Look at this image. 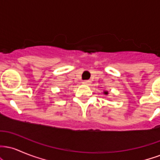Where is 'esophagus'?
Segmentation results:
<instances>
[{
  "label": "esophagus",
  "instance_id": "obj_1",
  "mask_svg": "<svg viewBox=\"0 0 160 160\" xmlns=\"http://www.w3.org/2000/svg\"><path fill=\"white\" fill-rule=\"evenodd\" d=\"M89 83H90V81H89V80H84V81L82 82V84H83V85H89Z\"/></svg>",
  "mask_w": 160,
  "mask_h": 160
}]
</instances>
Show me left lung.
I'll return each instance as SVG.
<instances>
[{
  "instance_id": "left-lung-1",
  "label": "left lung",
  "mask_w": 160,
  "mask_h": 160,
  "mask_svg": "<svg viewBox=\"0 0 160 160\" xmlns=\"http://www.w3.org/2000/svg\"><path fill=\"white\" fill-rule=\"evenodd\" d=\"M104 94H105V95H108V92H107V91H105V92H104Z\"/></svg>"
}]
</instances>
